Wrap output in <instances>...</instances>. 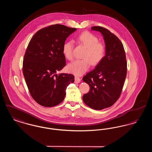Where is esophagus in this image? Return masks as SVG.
<instances>
[{"label":"esophagus","mask_w":152,"mask_h":152,"mask_svg":"<svg viewBox=\"0 0 152 152\" xmlns=\"http://www.w3.org/2000/svg\"><path fill=\"white\" fill-rule=\"evenodd\" d=\"M81 81V79H80L79 77L75 76V83H79Z\"/></svg>","instance_id":"1"}]
</instances>
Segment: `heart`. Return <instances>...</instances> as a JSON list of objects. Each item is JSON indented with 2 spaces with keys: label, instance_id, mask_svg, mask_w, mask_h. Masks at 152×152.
Returning a JSON list of instances; mask_svg holds the SVG:
<instances>
[{
  "label": "heart",
  "instance_id": "b5f03b06",
  "mask_svg": "<svg viewBox=\"0 0 152 152\" xmlns=\"http://www.w3.org/2000/svg\"><path fill=\"white\" fill-rule=\"evenodd\" d=\"M76 39L87 49L83 56V59L73 61L68 64L67 68L69 72L81 76L87 72L91 63L93 65H96L101 62L105 56L107 47L105 44L99 42L98 37L89 32L81 33ZM73 49V42L72 40L66 41L63 44V55L69 60H72Z\"/></svg>",
  "mask_w": 152,
  "mask_h": 152
}]
</instances>
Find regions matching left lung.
Returning <instances> with one entry per match:
<instances>
[{
    "mask_svg": "<svg viewBox=\"0 0 152 152\" xmlns=\"http://www.w3.org/2000/svg\"><path fill=\"white\" fill-rule=\"evenodd\" d=\"M104 37L106 54L93 71L83 80L90 87L83 100L91 108L101 110L112 106L120 97L126 76L127 63L123 44L108 29L99 26L91 28Z\"/></svg>",
    "mask_w": 152,
    "mask_h": 152,
    "instance_id": "8db88e82",
    "label": "left lung"
}]
</instances>
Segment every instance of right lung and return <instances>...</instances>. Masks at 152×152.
Listing matches in <instances>:
<instances>
[{"label": "right lung", "instance_id": "right-lung-1", "mask_svg": "<svg viewBox=\"0 0 152 152\" xmlns=\"http://www.w3.org/2000/svg\"><path fill=\"white\" fill-rule=\"evenodd\" d=\"M76 28L55 24L39 30L29 42L23 63V73L34 100L45 107L64 100L66 89L75 81L72 75L56 72L65 66L63 46Z\"/></svg>", "mask_w": 152, "mask_h": 152}]
</instances>
